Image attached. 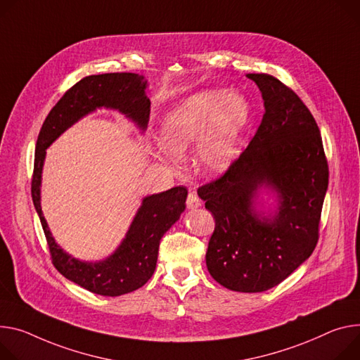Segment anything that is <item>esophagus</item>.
<instances>
[{
  "mask_svg": "<svg viewBox=\"0 0 360 360\" xmlns=\"http://www.w3.org/2000/svg\"><path fill=\"white\" fill-rule=\"evenodd\" d=\"M186 207L189 208V210H197V208H200L201 207V200H200V197L195 192H189V195H188V200H186Z\"/></svg>",
  "mask_w": 360,
  "mask_h": 360,
  "instance_id": "esophagus-1",
  "label": "esophagus"
}]
</instances>
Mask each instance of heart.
<instances>
[{
  "mask_svg": "<svg viewBox=\"0 0 360 360\" xmlns=\"http://www.w3.org/2000/svg\"><path fill=\"white\" fill-rule=\"evenodd\" d=\"M248 115L250 106L240 93H195L163 115L153 155L176 172L184 167L182 155L195 145V171L204 176L218 175L231 163Z\"/></svg>",
  "mask_w": 360,
  "mask_h": 360,
  "instance_id": "1",
  "label": "heart"
}]
</instances>
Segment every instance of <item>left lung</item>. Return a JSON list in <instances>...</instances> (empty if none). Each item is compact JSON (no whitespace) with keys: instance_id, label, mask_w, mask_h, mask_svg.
Returning <instances> with one entry per match:
<instances>
[{"instance_id":"8db88e82","label":"left lung","mask_w":360,"mask_h":360,"mask_svg":"<svg viewBox=\"0 0 360 360\" xmlns=\"http://www.w3.org/2000/svg\"><path fill=\"white\" fill-rule=\"evenodd\" d=\"M264 116L224 176L198 189L214 215L207 250L212 278L233 291L276 287L311 255L329 168L319 126L300 97L270 75H245Z\"/></svg>"}]
</instances>
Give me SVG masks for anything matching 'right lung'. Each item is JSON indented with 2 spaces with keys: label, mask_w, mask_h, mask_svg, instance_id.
Here are the masks:
<instances>
[{
  "label": "right lung",
  "mask_w": 360,
  "mask_h": 360,
  "mask_svg": "<svg viewBox=\"0 0 360 360\" xmlns=\"http://www.w3.org/2000/svg\"><path fill=\"white\" fill-rule=\"evenodd\" d=\"M148 80L136 73L89 76L66 91L46 117L36 145L31 195L49 243L54 267L68 280L101 296L116 297L141 288L153 274L160 238L185 211L188 189L175 186L145 197L116 250L99 261H84L54 240L41 210L46 150L69 127L97 109L116 110L143 134L150 113Z\"/></svg>",
  "instance_id": "add662e5"
}]
</instances>
